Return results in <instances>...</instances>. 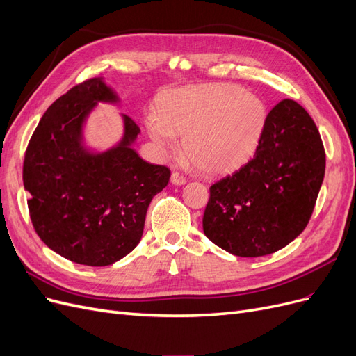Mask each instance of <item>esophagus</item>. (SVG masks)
I'll return each instance as SVG.
<instances>
[{"mask_svg": "<svg viewBox=\"0 0 356 356\" xmlns=\"http://www.w3.org/2000/svg\"><path fill=\"white\" fill-rule=\"evenodd\" d=\"M170 181H172V184L182 186V184H186V182H187V178L182 175V174H179V172H172Z\"/></svg>", "mask_w": 356, "mask_h": 356, "instance_id": "esophagus-1", "label": "esophagus"}]
</instances>
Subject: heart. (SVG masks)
<instances>
[{"instance_id": "obj_1", "label": "heart", "mask_w": 356, "mask_h": 356, "mask_svg": "<svg viewBox=\"0 0 356 356\" xmlns=\"http://www.w3.org/2000/svg\"><path fill=\"white\" fill-rule=\"evenodd\" d=\"M266 117V105L257 95L217 83L163 92L147 129L165 152L177 148L175 135L184 136V153L193 165L222 174L254 154Z\"/></svg>"}]
</instances>
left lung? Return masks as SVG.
Segmentation results:
<instances>
[{
    "mask_svg": "<svg viewBox=\"0 0 356 356\" xmlns=\"http://www.w3.org/2000/svg\"><path fill=\"white\" fill-rule=\"evenodd\" d=\"M324 174L315 122L296 101H281L266 117L254 157L211 186L204 236L238 257L282 250L306 229Z\"/></svg>",
    "mask_w": 356,
    "mask_h": 356,
    "instance_id": "8db88e82",
    "label": "left lung"
}]
</instances>
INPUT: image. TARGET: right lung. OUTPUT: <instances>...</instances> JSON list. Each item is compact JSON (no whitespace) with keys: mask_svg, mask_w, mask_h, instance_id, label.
Returning a JSON list of instances; mask_svg holds the SVG:
<instances>
[{"mask_svg":"<svg viewBox=\"0 0 356 356\" xmlns=\"http://www.w3.org/2000/svg\"><path fill=\"white\" fill-rule=\"evenodd\" d=\"M98 102L118 104L102 79H90L53 102L31 136L24 160L32 225L51 251L84 266L122 260L143 238L148 204L170 178L132 148L138 124L123 115L120 143L102 153L83 144Z\"/></svg>","mask_w":356,"mask_h":356,"instance_id":"obj_1","label":"right lung"}]
</instances>
